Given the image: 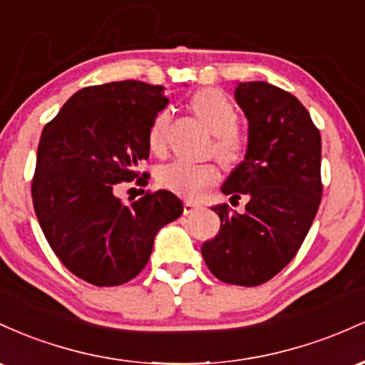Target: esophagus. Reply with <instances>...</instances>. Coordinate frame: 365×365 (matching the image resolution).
Returning a JSON list of instances; mask_svg holds the SVG:
<instances>
[{"label": "esophagus", "instance_id": "obj_1", "mask_svg": "<svg viewBox=\"0 0 365 365\" xmlns=\"http://www.w3.org/2000/svg\"><path fill=\"white\" fill-rule=\"evenodd\" d=\"M200 208V203L198 202H193V200H186L184 202V214H193L195 210H198Z\"/></svg>", "mask_w": 365, "mask_h": 365}]
</instances>
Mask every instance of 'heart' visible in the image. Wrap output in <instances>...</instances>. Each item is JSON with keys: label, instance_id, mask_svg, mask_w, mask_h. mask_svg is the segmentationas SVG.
<instances>
[{"label": "heart", "instance_id": "b5f03b06", "mask_svg": "<svg viewBox=\"0 0 365 365\" xmlns=\"http://www.w3.org/2000/svg\"><path fill=\"white\" fill-rule=\"evenodd\" d=\"M191 108L200 120L215 134L214 151L226 167L236 165L243 158L245 139L237 133V113L235 105L224 93L217 89H202L191 98ZM170 113L167 110L158 113L148 130V145L153 151H162L167 143ZM217 178L212 162L175 160L158 170V181L167 190L184 196L200 195Z\"/></svg>", "mask_w": 365, "mask_h": 365}]
</instances>
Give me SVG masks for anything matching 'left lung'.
Returning a JSON list of instances; mask_svg holds the SVG:
<instances>
[{
    "instance_id": "1",
    "label": "left lung",
    "mask_w": 365,
    "mask_h": 365,
    "mask_svg": "<svg viewBox=\"0 0 365 365\" xmlns=\"http://www.w3.org/2000/svg\"><path fill=\"white\" fill-rule=\"evenodd\" d=\"M235 100L248 120V146L220 191L248 203L243 214L212 207L220 229L202 255L217 279L259 286L293 260L317 214L321 134L305 106L277 86L240 83Z\"/></svg>"
}]
</instances>
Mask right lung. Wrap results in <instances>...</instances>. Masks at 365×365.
Here are the masks:
<instances>
[{
  "label": "right lung",
  "mask_w": 365,
  "mask_h": 365,
  "mask_svg": "<svg viewBox=\"0 0 365 365\" xmlns=\"http://www.w3.org/2000/svg\"><path fill=\"white\" fill-rule=\"evenodd\" d=\"M163 89L141 81L89 86L41 134L32 179L39 226L61 264L94 286L136 277L157 232L184 210L169 190L130 203L115 196L150 157L151 122L169 103Z\"/></svg>",
  "instance_id": "obj_1"
}]
</instances>
